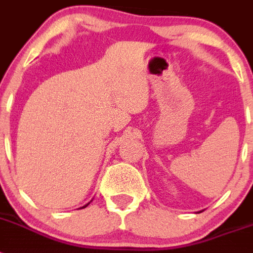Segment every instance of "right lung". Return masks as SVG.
I'll use <instances>...</instances> for the list:
<instances>
[{"label": "right lung", "mask_w": 253, "mask_h": 253, "mask_svg": "<svg viewBox=\"0 0 253 253\" xmlns=\"http://www.w3.org/2000/svg\"><path fill=\"white\" fill-rule=\"evenodd\" d=\"M88 204H90V203H88ZM88 204H86V205H84V207H82V208H86V207H87V205H88ZM82 208H81V209H82Z\"/></svg>", "instance_id": "1"}]
</instances>
